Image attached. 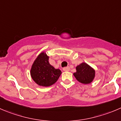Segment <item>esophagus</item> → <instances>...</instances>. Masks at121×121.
Masks as SVG:
<instances>
[{
  "label": "esophagus",
  "instance_id": "34e87169",
  "mask_svg": "<svg viewBox=\"0 0 121 121\" xmlns=\"http://www.w3.org/2000/svg\"><path fill=\"white\" fill-rule=\"evenodd\" d=\"M63 70L64 71H69L70 70V67H66L63 68Z\"/></svg>",
  "mask_w": 121,
  "mask_h": 121
}]
</instances>
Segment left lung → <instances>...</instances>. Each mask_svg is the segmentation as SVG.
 Masks as SVG:
<instances>
[{
    "label": "left lung",
    "instance_id": "left-lung-1",
    "mask_svg": "<svg viewBox=\"0 0 121 121\" xmlns=\"http://www.w3.org/2000/svg\"><path fill=\"white\" fill-rule=\"evenodd\" d=\"M73 75L80 83L89 84L95 77V70L86 63H82L76 67V72Z\"/></svg>",
    "mask_w": 121,
    "mask_h": 121
}]
</instances>
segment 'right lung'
Returning <instances> with one entry per match:
<instances>
[{
	"label": "right lung",
	"mask_w": 121,
	"mask_h": 121,
	"mask_svg": "<svg viewBox=\"0 0 121 121\" xmlns=\"http://www.w3.org/2000/svg\"><path fill=\"white\" fill-rule=\"evenodd\" d=\"M49 57L44 52L38 55L31 69V76L33 80L41 86L48 87L54 84L61 74L49 63Z\"/></svg>",
	"instance_id": "1"
}]
</instances>
